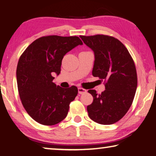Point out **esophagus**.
<instances>
[{
    "label": "esophagus",
    "mask_w": 156,
    "mask_h": 156,
    "mask_svg": "<svg viewBox=\"0 0 156 156\" xmlns=\"http://www.w3.org/2000/svg\"><path fill=\"white\" fill-rule=\"evenodd\" d=\"M86 92H87L86 89H84L82 88V87H79V88H78V94H84V93H86Z\"/></svg>",
    "instance_id": "34e87169"
}]
</instances>
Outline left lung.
I'll list each match as a JSON object with an SVG mask.
<instances>
[{"label":"left lung","mask_w":156,"mask_h":156,"mask_svg":"<svg viewBox=\"0 0 156 156\" xmlns=\"http://www.w3.org/2000/svg\"><path fill=\"white\" fill-rule=\"evenodd\" d=\"M95 54L92 75L104 80L105 90L100 94L88 92L94 98L87 107L89 117L100 125H112L123 118L135 96L138 84L134 61L125 46L113 36H80Z\"/></svg>","instance_id":"obj_1"}]
</instances>
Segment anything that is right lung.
<instances>
[{
	"instance_id": "add662e5",
	"label": "right lung",
	"mask_w": 156,
	"mask_h": 156,
	"mask_svg": "<svg viewBox=\"0 0 156 156\" xmlns=\"http://www.w3.org/2000/svg\"><path fill=\"white\" fill-rule=\"evenodd\" d=\"M79 44L83 42L78 36H45L34 41L20 56L16 69L18 94L26 112L37 122L51 126L67 116L78 88L56 86L53 76L60 74L63 57Z\"/></svg>"
}]
</instances>
